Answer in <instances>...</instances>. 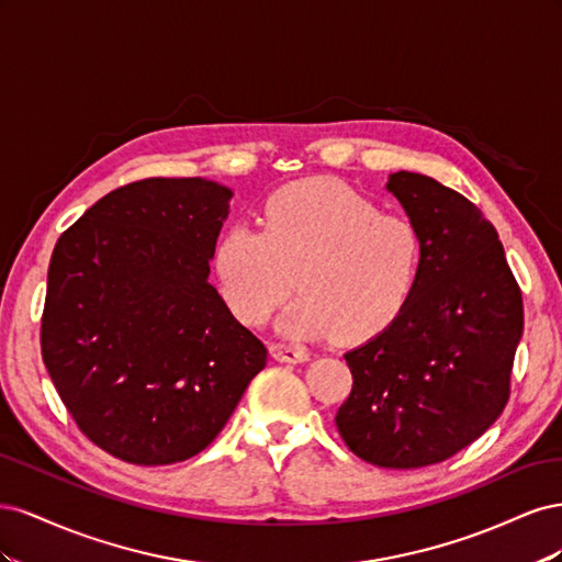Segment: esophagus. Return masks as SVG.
<instances>
[{"label":"esophagus","mask_w":562,"mask_h":562,"mask_svg":"<svg viewBox=\"0 0 562 562\" xmlns=\"http://www.w3.org/2000/svg\"><path fill=\"white\" fill-rule=\"evenodd\" d=\"M271 356H274V359L281 361V363H304V361H310V351L307 349L297 347V345H283V342L271 345Z\"/></svg>","instance_id":"esophagus-1"}]
</instances>
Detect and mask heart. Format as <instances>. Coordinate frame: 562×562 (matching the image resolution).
I'll list each match as a JSON object with an SVG mask.
<instances>
[{
    "label": "heart",
    "instance_id": "b5f03b06",
    "mask_svg": "<svg viewBox=\"0 0 562 562\" xmlns=\"http://www.w3.org/2000/svg\"><path fill=\"white\" fill-rule=\"evenodd\" d=\"M260 229L229 225L213 246V277L229 312L262 326L293 288L283 318L297 337L361 339L384 330L411 302L424 262L413 217L384 213L342 182H300L271 194Z\"/></svg>",
    "mask_w": 562,
    "mask_h": 562
}]
</instances>
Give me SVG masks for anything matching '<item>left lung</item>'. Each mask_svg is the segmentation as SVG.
<instances>
[{
  "mask_svg": "<svg viewBox=\"0 0 562 562\" xmlns=\"http://www.w3.org/2000/svg\"><path fill=\"white\" fill-rule=\"evenodd\" d=\"M386 190L424 239L405 310L345 353L351 394L335 415L347 448L382 469L446 462L495 422L522 335L520 288L497 229L438 180L398 171Z\"/></svg>",
  "mask_w": 562,
  "mask_h": 562,
  "instance_id": "left-lung-1",
  "label": "left lung"
}]
</instances>
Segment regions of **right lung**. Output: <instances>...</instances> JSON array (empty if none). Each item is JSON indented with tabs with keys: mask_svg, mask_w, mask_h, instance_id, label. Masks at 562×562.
<instances>
[{
	"mask_svg": "<svg viewBox=\"0 0 562 562\" xmlns=\"http://www.w3.org/2000/svg\"><path fill=\"white\" fill-rule=\"evenodd\" d=\"M232 190L119 187L50 255L42 359L81 434L128 464L184 462L223 431L267 349L209 283Z\"/></svg>",
	"mask_w": 562,
	"mask_h": 562,
	"instance_id": "1",
	"label": "right lung"
}]
</instances>
